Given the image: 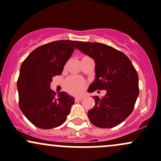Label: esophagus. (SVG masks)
Here are the masks:
<instances>
[{
	"mask_svg": "<svg viewBox=\"0 0 161 161\" xmlns=\"http://www.w3.org/2000/svg\"><path fill=\"white\" fill-rule=\"evenodd\" d=\"M83 98H84V97H75V102H78V101L82 100Z\"/></svg>",
	"mask_w": 161,
	"mask_h": 161,
	"instance_id": "esophagus-1",
	"label": "esophagus"
}]
</instances>
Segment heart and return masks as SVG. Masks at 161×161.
Masks as SVG:
<instances>
[{"label":"heart","mask_w":161,"mask_h":161,"mask_svg":"<svg viewBox=\"0 0 161 161\" xmlns=\"http://www.w3.org/2000/svg\"><path fill=\"white\" fill-rule=\"evenodd\" d=\"M64 89L71 94H79L85 86V82L77 76H70L64 81Z\"/></svg>","instance_id":"obj_1"}]
</instances>
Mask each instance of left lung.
I'll return each mask as SVG.
<instances>
[{
	"instance_id": "1",
	"label": "left lung",
	"mask_w": 161,
	"mask_h": 161,
	"mask_svg": "<svg viewBox=\"0 0 161 161\" xmlns=\"http://www.w3.org/2000/svg\"><path fill=\"white\" fill-rule=\"evenodd\" d=\"M75 48L95 61L96 78L88 91L106 90L103 98L93 97L94 107L87 113L91 123L103 129L122 123L132 113L139 93L138 73L131 60L123 52L102 43L79 41Z\"/></svg>"
}]
</instances>
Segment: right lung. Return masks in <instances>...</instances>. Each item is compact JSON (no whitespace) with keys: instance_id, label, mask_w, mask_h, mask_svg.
Masks as SVG:
<instances>
[{"instance_id":"obj_1","label":"right lung","mask_w":161,"mask_h":161,"mask_svg":"<svg viewBox=\"0 0 161 161\" xmlns=\"http://www.w3.org/2000/svg\"><path fill=\"white\" fill-rule=\"evenodd\" d=\"M77 41L58 40L33 50L23 61L17 80L19 106L39 129H51L65 122L75 99L50 89L52 77L61 75Z\"/></svg>"}]
</instances>
